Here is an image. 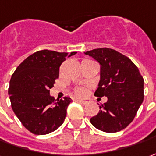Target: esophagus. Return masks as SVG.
Wrapping results in <instances>:
<instances>
[{"mask_svg": "<svg viewBox=\"0 0 156 156\" xmlns=\"http://www.w3.org/2000/svg\"><path fill=\"white\" fill-rule=\"evenodd\" d=\"M78 103L82 104V105H86L87 104V101H85V100H82V99H77Z\"/></svg>", "mask_w": 156, "mask_h": 156, "instance_id": "obj_1", "label": "esophagus"}]
</instances>
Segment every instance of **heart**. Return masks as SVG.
I'll use <instances>...</instances> for the list:
<instances>
[{
    "label": "heart",
    "mask_w": 156,
    "mask_h": 156,
    "mask_svg": "<svg viewBox=\"0 0 156 156\" xmlns=\"http://www.w3.org/2000/svg\"><path fill=\"white\" fill-rule=\"evenodd\" d=\"M86 92H87V90L85 88H83V87H78L75 90L76 95H78L79 97H84L86 94Z\"/></svg>",
    "instance_id": "heart-1"
}]
</instances>
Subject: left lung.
<instances>
[{
    "label": "left lung",
    "instance_id": "obj_1",
    "mask_svg": "<svg viewBox=\"0 0 156 156\" xmlns=\"http://www.w3.org/2000/svg\"><path fill=\"white\" fill-rule=\"evenodd\" d=\"M85 54L100 65V80L94 95L107 97L98 114L90 119L91 125L103 132H119L132 122L143 102V78L129 58L112 49H94Z\"/></svg>",
    "mask_w": 156,
    "mask_h": 156
}]
</instances>
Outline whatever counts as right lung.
I'll return each mask as SVG.
<instances>
[{
    "label": "right lung",
    "mask_w": 156,
    "mask_h": 156,
    "mask_svg": "<svg viewBox=\"0 0 156 156\" xmlns=\"http://www.w3.org/2000/svg\"><path fill=\"white\" fill-rule=\"evenodd\" d=\"M76 53L37 51L13 73L9 88L11 106L24 127L32 133L47 134L64 123L71 98L55 99L50 90L59 77L60 65Z\"/></svg>",
    "instance_id": "right-lung-1"
}]
</instances>
